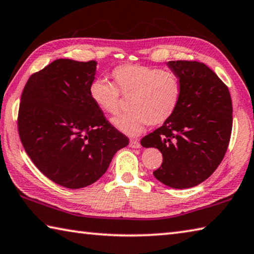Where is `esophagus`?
<instances>
[{"instance_id": "34e87169", "label": "esophagus", "mask_w": 254, "mask_h": 254, "mask_svg": "<svg viewBox=\"0 0 254 254\" xmlns=\"http://www.w3.org/2000/svg\"><path fill=\"white\" fill-rule=\"evenodd\" d=\"M141 146L140 142L137 140H130V147H132V149H139V147Z\"/></svg>"}]
</instances>
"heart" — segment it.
<instances>
[{"label": "heart", "instance_id": "1", "mask_svg": "<svg viewBox=\"0 0 254 254\" xmlns=\"http://www.w3.org/2000/svg\"><path fill=\"white\" fill-rule=\"evenodd\" d=\"M113 83L96 76L89 84V95L96 107L109 114L118 113L121 95H130L128 111L112 123L128 135H139L149 124H162L177 111L182 96V82L171 70L143 64H122L113 68Z\"/></svg>", "mask_w": 254, "mask_h": 254}]
</instances>
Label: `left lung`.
<instances>
[{"instance_id":"1","label":"left lung","mask_w":254,"mask_h":254,"mask_svg":"<svg viewBox=\"0 0 254 254\" xmlns=\"http://www.w3.org/2000/svg\"><path fill=\"white\" fill-rule=\"evenodd\" d=\"M168 66L181 79V101L172 117L141 144L163 155L153 172L156 180L188 189L203 182L223 160L232 131V101L228 86L204 63L170 61Z\"/></svg>"}]
</instances>
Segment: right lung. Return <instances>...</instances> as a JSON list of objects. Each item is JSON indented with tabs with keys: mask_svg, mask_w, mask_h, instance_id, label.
<instances>
[{
	"mask_svg": "<svg viewBox=\"0 0 254 254\" xmlns=\"http://www.w3.org/2000/svg\"><path fill=\"white\" fill-rule=\"evenodd\" d=\"M96 64L55 60L30 76L21 95L17 127L24 150L45 177L67 189L98 181L128 144L90 99Z\"/></svg>",
	"mask_w": 254,
	"mask_h": 254,
	"instance_id": "obj_1",
	"label": "right lung"
}]
</instances>
